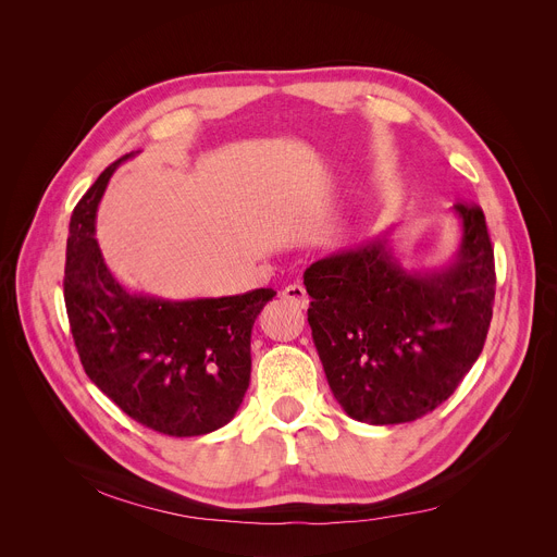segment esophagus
I'll list each match as a JSON object with an SVG mask.
<instances>
[{"instance_id":"esophagus-1","label":"esophagus","mask_w":557,"mask_h":557,"mask_svg":"<svg viewBox=\"0 0 557 557\" xmlns=\"http://www.w3.org/2000/svg\"><path fill=\"white\" fill-rule=\"evenodd\" d=\"M282 298L288 300L290 305L300 307V309H307L309 307V295L305 290L302 284H288L284 290H282Z\"/></svg>"}]
</instances>
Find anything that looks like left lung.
<instances>
[{"label":"left lung","instance_id":"8db88e82","mask_svg":"<svg viewBox=\"0 0 557 557\" xmlns=\"http://www.w3.org/2000/svg\"><path fill=\"white\" fill-rule=\"evenodd\" d=\"M461 242L448 267L403 269L387 233L305 271L309 324L329 387L369 425L410 423L448 400L486 343L495 255L486 216L455 206Z\"/></svg>","mask_w":557,"mask_h":557}]
</instances>
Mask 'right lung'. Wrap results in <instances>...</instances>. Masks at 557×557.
Masks as SVG:
<instances>
[{
  "mask_svg": "<svg viewBox=\"0 0 557 557\" xmlns=\"http://www.w3.org/2000/svg\"><path fill=\"white\" fill-rule=\"evenodd\" d=\"M129 157L73 208L64 264L71 333L91 383L127 417L168 436H201L237 414L250 381V331L275 290L176 302L127 290L94 235L107 183Z\"/></svg>",
  "mask_w": 557,
  "mask_h": 557,
  "instance_id": "1",
  "label": "right lung"
}]
</instances>
